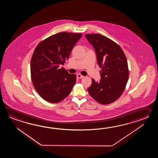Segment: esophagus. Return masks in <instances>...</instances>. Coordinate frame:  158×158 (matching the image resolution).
I'll return each mask as SVG.
<instances>
[{
	"mask_svg": "<svg viewBox=\"0 0 158 158\" xmlns=\"http://www.w3.org/2000/svg\"><path fill=\"white\" fill-rule=\"evenodd\" d=\"M84 76H82V75H81V74H77V77L78 78H79V79L82 78H84Z\"/></svg>",
	"mask_w": 158,
	"mask_h": 158,
	"instance_id": "obj_1",
	"label": "esophagus"
}]
</instances>
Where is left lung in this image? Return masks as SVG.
Listing matches in <instances>:
<instances>
[{"mask_svg":"<svg viewBox=\"0 0 158 158\" xmlns=\"http://www.w3.org/2000/svg\"><path fill=\"white\" fill-rule=\"evenodd\" d=\"M85 36L94 47L98 64L101 68V80L92 84L87 90L91 97L102 104L118 100L124 91L129 78L127 57L120 46L100 34H87Z\"/></svg>","mask_w":158,"mask_h":158,"instance_id":"1","label":"left lung"}]
</instances>
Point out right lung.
Returning <instances> with one entry per match:
<instances>
[{
	"label": "right lung",
	"mask_w": 158,
	"mask_h": 158,
	"mask_svg": "<svg viewBox=\"0 0 158 158\" xmlns=\"http://www.w3.org/2000/svg\"><path fill=\"white\" fill-rule=\"evenodd\" d=\"M81 37V33L60 32L41 41L35 48L30 61L31 77L44 100L56 103L71 93L76 76L60 67L64 65Z\"/></svg>",
	"instance_id": "add662e5"
}]
</instances>
